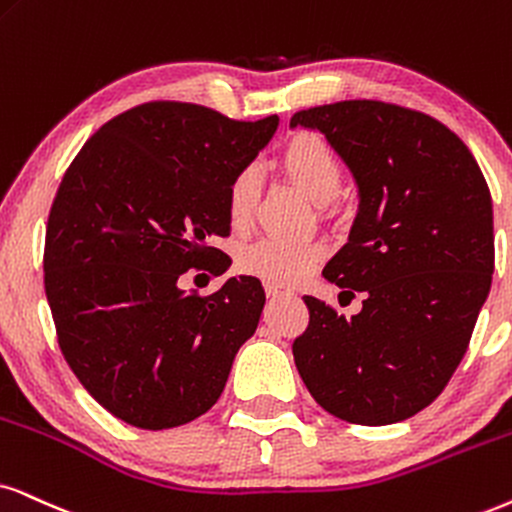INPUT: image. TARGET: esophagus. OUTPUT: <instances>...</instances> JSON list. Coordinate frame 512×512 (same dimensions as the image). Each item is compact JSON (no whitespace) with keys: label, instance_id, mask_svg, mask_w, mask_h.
Listing matches in <instances>:
<instances>
[{"label":"esophagus","instance_id":"obj_1","mask_svg":"<svg viewBox=\"0 0 512 512\" xmlns=\"http://www.w3.org/2000/svg\"><path fill=\"white\" fill-rule=\"evenodd\" d=\"M283 295H288L286 290H281L278 286H267V297H269V300H278V297H283Z\"/></svg>","mask_w":512,"mask_h":512}]
</instances>
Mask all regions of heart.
<instances>
[{
	"label": "heart",
	"mask_w": 512,
	"mask_h": 512,
	"mask_svg": "<svg viewBox=\"0 0 512 512\" xmlns=\"http://www.w3.org/2000/svg\"><path fill=\"white\" fill-rule=\"evenodd\" d=\"M281 167L286 177L314 205H328L338 196L342 167L338 155L316 134H297L281 153ZM260 174L255 167H243L234 174L226 189V212L234 229H245L255 210ZM323 257L319 241H278L262 238L238 252V267L245 274L257 276L269 286H293L312 274Z\"/></svg>",
	"instance_id": "b5f03b06"
}]
</instances>
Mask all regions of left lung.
I'll list each match as a JSON object with an SVG mask.
<instances>
[{"label":"left lung","instance_id":"8db88e82","mask_svg":"<svg viewBox=\"0 0 512 512\" xmlns=\"http://www.w3.org/2000/svg\"><path fill=\"white\" fill-rule=\"evenodd\" d=\"M290 127L321 132L352 172L357 217L323 276L366 295L352 319L304 297L309 328L293 342L295 366L333 416L399 423L442 394L487 302L489 186L449 127L394 103L316 106Z\"/></svg>","mask_w":512,"mask_h":512}]
</instances>
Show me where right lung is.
<instances>
[{"mask_svg": "<svg viewBox=\"0 0 512 512\" xmlns=\"http://www.w3.org/2000/svg\"><path fill=\"white\" fill-rule=\"evenodd\" d=\"M278 118L238 122L196 103L153 101L106 122L63 174L49 212L44 290L77 380L141 430L215 406L257 331L264 288L231 276L217 293L179 288L229 236L226 189Z\"/></svg>", "mask_w": 512, "mask_h": 512, "instance_id": "right-lung-1", "label": "right lung"}]
</instances>
